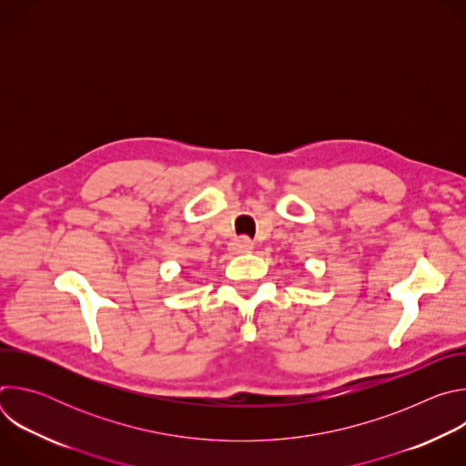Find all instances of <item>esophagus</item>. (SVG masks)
I'll return each mask as SVG.
<instances>
[{
    "mask_svg": "<svg viewBox=\"0 0 466 466\" xmlns=\"http://www.w3.org/2000/svg\"><path fill=\"white\" fill-rule=\"evenodd\" d=\"M252 247H254V243L248 239V238H236V239H232L230 241V250L234 252V254H243V252H248V250H252Z\"/></svg>",
    "mask_w": 466,
    "mask_h": 466,
    "instance_id": "esophagus-1",
    "label": "esophagus"
}]
</instances>
